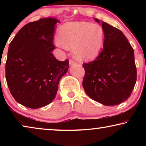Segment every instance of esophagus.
Returning a JSON list of instances; mask_svg holds the SVG:
<instances>
[{"instance_id": "esophagus-1", "label": "esophagus", "mask_w": 146, "mask_h": 146, "mask_svg": "<svg viewBox=\"0 0 146 146\" xmlns=\"http://www.w3.org/2000/svg\"><path fill=\"white\" fill-rule=\"evenodd\" d=\"M69 64H70V66H73V65L76 64V62L75 61H74L73 60H70Z\"/></svg>"}]
</instances>
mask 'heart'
Here are the masks:
<instances>
[{
  "instance_id": "b5f03b06",
  "label": "heart",
  "mask_w": 146,
  "mask_h": 146,
  "mask_svg": "<svg viewBox=\"0 0 146 146\" xmlns=\"http://www.w3.org/2000/svg\"><path fill=\"white\" fill-rule=\"evenodd\" d=\"M57 44L64 48H72L74 58L79 61L96 58L102 50L105 33L97 24L70 22L59 28Z\"/></svg>"
}]
</instances>
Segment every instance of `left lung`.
<instances>
[{
  "instance_id": "8db88e82",
  "label": "left lung",
  "mask_w": 146,
  "mask_h": 146,
  "mask_svg": "<svg viewBox=\"0 0 146 146\" xmlns=\"http://www.w3.org/2000/svg\"><path fill=\"white\" fill-rule=\"evenodd\" d=\"M102 26L105 33L103 50L96 60L83 64L82 86L91 99L114 106L128 98L136 82L134 52L121 31L103 21Z\"/></svg>"
}]
</instances>
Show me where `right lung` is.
Returning a JSON list of instances; mask_svg holds the SVG:
<instances>
[{"mask_svg": "<svg viewBox=\"0 0 146 146\" xmlns=\"http://www.w3.org/2000/svg\"><path fill=\"white\" fill-rule=\"evenodd\" d=\"M59 20L40 19L22 28L11 41L6 62V80L18 103L36 109L51 103L68 60L56 59L53 38Z\"/></svg>", "mask_w": 146, "mask_h": 146, "instance_id": "obj_1", "label": "right lung"}]
</instances>
